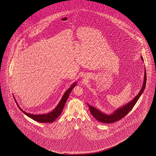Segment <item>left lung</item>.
<instances>
[{"label":"left lung","mask_w":156,"mask_h":156,"mask_svg":"<svg viewBox=\"0 0 156 156\" xmlns=\"http://www.w3.org/2000/svg\"><path fill=\"white\" fill-rule=\"evenodd\" d=\"M141 58L143 60V57H141ZM146 82H147V74H146V70H145L144 80L143 86L141 89L140 91L139 92V93L131 101L127 103V104L123 106L122 108H118V109L115 110L113 114H110V115L103 113L100 110L96 109L94 107L87 104L88 108H90L91 113L95 119H96L98 121L104 123H112L121 119L122 118L125 117L126 115L128 114L131 110L133 108V106H135L138 99H139L141 95L144 90L145 85H146Z\"/></svg>","instance_id":"8db88e82"}]
</instances>
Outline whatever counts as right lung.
I'll list each match as a JSON object with an SVG mask.
<instances>
[{"instance_id": "add662e5", "label": "right lung", "mask_w": 156, "mask_h": 156, "mask_svg": "<svg viewBox=\"0 0 156 156\" xmlns=\"http://www.w3.org/2000/svg\"><path fill=\"white\" fill-rule=\"evenodd\" d=\"M76 83L73 84L71 87L69 88L68 90L65 92L63 97L62 98L61 101L58 103L57 107L51 112L46 114H41V115H35V114H30L26 113L25 112L23 111L19 106H18L20 110L23 112L25 114H26L27 116L33 119L35 121L41 122V123H52L53 122L56 118L61 114L62 111L63 110V108L64 107L65 104L66 102V100L68 98L69 96L70 95V93L72 91L73 88L76 85Z\"/></svg>"}]
</instances>
